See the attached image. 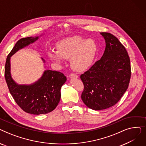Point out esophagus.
<instances>
[{"mask_svg": "<svg viewBox=\"0 0 146 146\" xmlns=\"http://www.w3.org/2000/svg\"><path fill=\"white\" fill-rule=\"evenodd\" d=\"M69 78H70V79H78V76L75 74H70V75H69Z\"/></svg>", "mask_w": 146, "mask_h": 146, "instance_id": "obj_1", "label": "esophagus"}]
</instances>
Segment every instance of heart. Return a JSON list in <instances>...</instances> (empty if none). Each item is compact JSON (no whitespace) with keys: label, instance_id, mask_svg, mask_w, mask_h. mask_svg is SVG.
Returning a JSON list of instances; mask_svg holds the SVG:
<instances>
[{"label":"heart","instance_id":"heart-1","mask_svg":"<svg viewBox=\"0 0 146 146\" xmlns=\"http://www.w3.org/2000/svg\"><path fill=\"white\" fill-rule=\"evenodd\" d=\"M56 49L48 51V56L51 61L61 64L64 63V59H70L73 70L82 72L92 65L97 54L98 45L92 39L73 36L58 41Z\"/></svg>","mask_w":146,"mask_h":146}]
</instances>
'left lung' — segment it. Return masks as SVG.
I'll list each match as a JSON object with an SVG mask.
<instances>
[{
	"instance_id": "left-lung-1",
	"label": "left lung",
	"mask_w": 146,
	"mask_h": 146,
	"mask_svg": "<svg viewBox=\"0 0 146 146\" xmlns=\"http://www.w3.org/2000/svg\"><path fill=\"white\" fill-rule=\"evenodd\" d=\"M100 34L105 40L104 54L80 76L84 85L81 98L95 111L116 104L128 89L131 78L130 60L124 45L110 33Z\"/></svg>"
}]
</instances>
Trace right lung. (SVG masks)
<instances>
[{
  "mask_svg": "<svg viewBox=\"0 0 146 146\" xmlns=\"http://www.w3.org/2000/svg\"><path fill=\"white\" fill-rule=\"evenodd\" d=\"M43 35L44 33L40 36H29L19 40L7 56L5 68L6 82L14 100L25 112L34 115L48 113L56 108L60 100L61 86L67 78L62 73L45 70L41 77L34 83L19 85L11 76V57L19 50L37 41ZM41 60L44 63H45L42 58Z\"/></svg>",
  "mask_w": 146,
  "mask_h": 146,
  "instance_id": "add662e5",
  "label": "right lung"
}]
</instances>
